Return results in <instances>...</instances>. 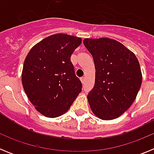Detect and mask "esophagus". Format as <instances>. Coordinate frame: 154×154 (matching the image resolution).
Wrapping results in <instances>:
<instances>
[{"label":"esophagus","mask_w":154,"mask_h":154,"mask_svg":"<svg viewBox=\"0 0 154 154\" xmlns=\"http://www.w3.org/2000/svg\"><path fill=\"white\" fill-rule=\"evenodd\" d=\"M85 77H81V78H80V80H81V82H82V83H84V82H85Z\"/></svg>","instance_id":"esophagus-1"}]
</instances>
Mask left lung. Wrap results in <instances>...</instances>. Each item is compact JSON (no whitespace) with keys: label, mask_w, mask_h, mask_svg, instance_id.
Wrapping results in <instances>:
<instances>
[{"label":"left lung","mask_w":154,"mask_h":154,"mask_svg":"<svg viewBox=\"0 0 154 154\" xmlns=\"http://www.w3.org/2000/svg\"><path fill=\"white\" fill-rule=\"evenodd\" d=\"M96 69L95 85L88 94L94 115L112 120L124 113L137 98L142 72L137 56L120 42L109 38H85Z\"/></svg>","instance_id":"1"}]
</instances>
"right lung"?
Wrapping results in <instances>:
<instances>
[{"mask_svg": "<svg viewBox=\"0 0 154 154\" xmlns=\"http://www.w3.org/2000/svg\"><path fill=\"white\" fill-rule=\"evenodd\" d=\"M82 38L66 34L47 37L31 48L21 73L24 90L35 109L55 118L69 109L82 91L70 61Z\"/></svg>", "mask_w": 154, "mask_h": 154, "instance_id": "right-lung-1", "label": "right lung"}]
</instances>
